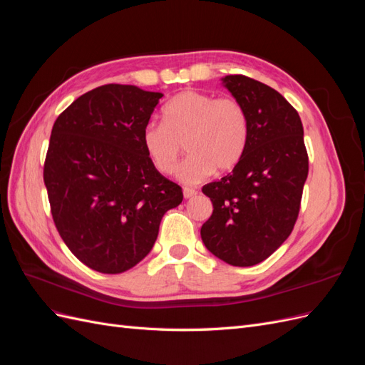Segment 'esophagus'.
Here are the masks:
<instances>
[{
    "instance_id": "34e87169",
    "label": "esophagus",
    "mask_w": 365,
    "mask_h": 365,
    "mask_svg": "<svg viewBox=\"0 0 365 365\" xmlns=\"http://www.w3.org/2000/svg\"><path fill=\"white\" fill-rule=\"evenodd\" d=\"M182 193H184V197H185V200H190V197H193V196H196V195H197V192H196V190H193V189H184V190H182Z\"/></svg>"
}]
</instances>
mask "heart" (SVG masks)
Returning a JSON list of instances; mask_svg holds the SVG:
<instances>
[{"label":"heart","instance_id":"b5f03b06","mask_svg":"<svg viewBox=\"0 0 365 365\" xmlns=\"http://www.w3.org/2000/svg\"><path fill=\"white\" fill-rule=\"evenodd\" d=\"M163 123H148L141 143L160 173L175 172L182 145L190 155L178 169L184 184H200L217 172L233 170L244 158L251 123L237 98L200 91L176 94L163 106Z\"/></svg>","mask_w":365,"mask_h":365}]
</instances>
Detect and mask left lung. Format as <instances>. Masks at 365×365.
<instances>
[{
  "label": "left lung",
  "instance_id": "1",
  "mask_svg": "<svg viewBox=\"0 0 365 365\" xmlns=\"http://www.w3.org/2000/svg\"><path fill=\"white\" fill-rule=\"evenodd\" d=\"M222 85L244 105L251 132L244 158L202 187L213 213L201 228L207 250L233 267L268 259L288 239L300 212L309 161L298 113L271 86L230 74Z\"/></svg>",
  "mask_w": 365,
  "mask_h": 365
}]
</instances>
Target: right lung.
Segmentation results:
<instances>
[{
  "label": "right lung",
  "instance_id": "1",
  "mask_svg": "<svg viewBox=\"0 0 365 365\" xmlns=\"http://www.w3.org/2000/svg\"><path fill=\"white\" fill-rule=\"evenodd\" d=\"M161 93L109 83L81 96L51 129L43 182L54 225L86 267L120 274L155 244L182 190L153 168L141 143Z\"/></svg>",
  "mask_w": 365,
  "mask_h": 365
}]
</instances>
